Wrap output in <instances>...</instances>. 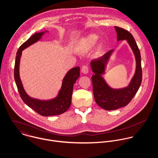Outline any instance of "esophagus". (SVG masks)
I'll return each instance as SVG.
<instances>
[{
  "mask_svg": "<svg viewBox=\"0 0 158 158\" xmlns=\"http://www.w3.org/2000/svg\"><path fill=\"white\" fill-rule=\"evenodd\" d=\"M81 71L84 74H87L89 73V66L86 64L84 65L82 67V69H81Z\"/></svg>",
  "mask_w": 158,
  "mask_h": 158,
  "instance_id": "34e87169",
  "label": "esophagus"
}]
</instances>
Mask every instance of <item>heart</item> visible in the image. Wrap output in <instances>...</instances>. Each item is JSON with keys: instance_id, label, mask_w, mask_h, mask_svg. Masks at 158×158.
Listing matches in <instances>:
<instances>
[{"instance_id": "obj_1", "label": "heart", "mask_w": 158, "mask_h": 158, "mask_svg": "<svg viewBox=\"0 0 158 158\" xmlns=\"http://www.w3.org/2000/svg\"><path fill=\"white\" fill-rule=\"evenodd\" d=\"M98 35L94 33L89 34L87 36L81 38L77 44V50L82 53L88 52L94 46L95 43L98 40ZM101 50V45L99 44L96 49V52L99 53Z\"/></svg>"}]
</instances>
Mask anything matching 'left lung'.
<instances>
[{
  "label": "left lung",
  "instance_id": "1",
  "mask_svg": "<svg viewBox=\"0 0 158 158\" xmlns=\"http://www.w3.org/2000/svg\"><path fill=\"white\" fill-rule=\"evenodd\" d=\"M115 28L117 34V40H127L131 47L136 59V71L128 87L114 90L109 87L101 77L104 73V65L112 50L91 62L92 69L95 73L92 77V81L95 101L101 107L107 110H115L127 106L137 92L142 79L140 53L133 36L123 28L117 26H115Z\"/></svg>",
  "mask_w": 158,
  "mask_h": 158
}]
</instances>
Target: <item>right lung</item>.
<instances>
[{
  "label": "right lung",
  "mask_w": 158,
  "mask_h": 158,
  "mask_svg": "<svg viewBox=\"0 0 158 158\" xmlns=\"http://www.w3.org/2000/svg\"><path fill=\"white\" fill-rule=\"evenodd\" d=\"M43 34V32L35 33L19 47L16 53L14 77L19 94L23 101L38 114L47 117L60 115L69 109L71 103L73 85L80 76V68L79 66L73 68L66 73L63 79L59 95L54 99L40 101L31 98L27 95L23 89L19 74V65L22 51L37 41Z\"/></svg>",
  "instance_id": "add662e5"
}]
</instances>
